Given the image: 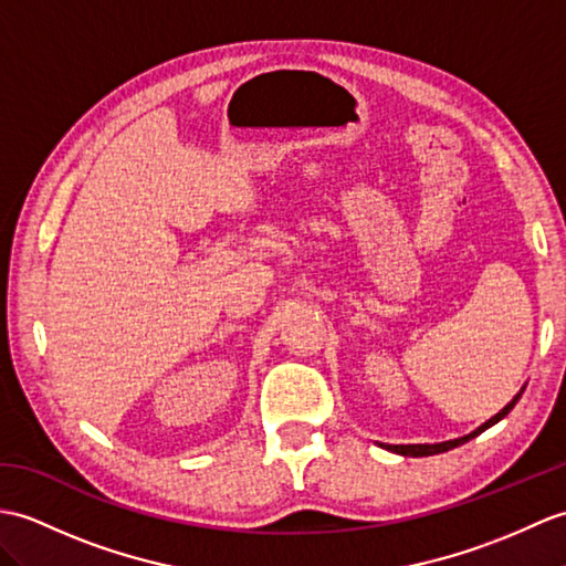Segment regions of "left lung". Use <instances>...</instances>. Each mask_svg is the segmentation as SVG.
I'll use <instances>...</instances> for the list:
<instances>
[{
	"label": "left lung",
	"instance_id": "left-lung-1",
	"mask_svg": "<svg viewBox=\"0 0 566 566\" xmlns=\"http://www.w3.org/2000/svg\"><path fill=\"white\" fill-rule=\"evenodd\" d=\"M525 390V386L516 392L514 396V400H511L502 412H496L492 419H488V422H484L482 427H478L475 431H470L468 437H461V439H451V441H441V443H400V446H392V443H380L384 446L386 451H392V453H398V455H410V458H422V455H437V453H443V451H451V449H455V446H461V443H465V441H470V439H475L478 433H482L484 429H490V427H494L496 422H502V419L514 410V405L521 400V392Z\"/></svg>",
	"mask_w": 566,
	"mask_h": 566
}]
</instances>
